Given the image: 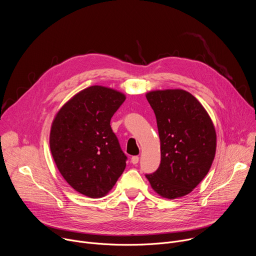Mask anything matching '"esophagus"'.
I'll return each instance as SVG.
<instances>
[{
	"label": "esophagus",
	"instance_id": "34e87169",
	"mask_svg": "<svg viewBox=\"0 0 256 256\" xmlns=\"http://www.w3.org/2000/svg\"><path fill=\"white\" fill-rule=\"evenodd\" d=\"M130 162H132V164H138V156H132V159H130Z\"/></svg>",
	"mask_w": 256,
	"mask_h": 256
}]
</instances>
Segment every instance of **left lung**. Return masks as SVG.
Listing matches in <instances>:
<instances>
[{
    "label": "left lung",
    "instance_id": "1",
    "mask_svg": "<svg viewBox=\"0 0 256 256\" xmlns=\"http://www.w3.org/2000/svg\"><path fill=\"white\" fill-rule=\"evenodd\" d=\"M157 120L161 144L159 168L146 174L152 188L165 198L190 194L208 174L216 153V130L206 109L184 90L147 95Z\"/></svg>",
    "mask_w": 256,
    "mask_h": 256
}]
</instances>
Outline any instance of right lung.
<instances>
[{"label": "right lung", "instance_id": "obj_1", "mask_svg": "<svg viewBox=\"0 0 256 256\" xmlns=\"http://www.w3.org/2000/svg\"><path fill=\"white\" fill-rule=\"evenodd\" d=\"M124 100L114 89L91 86L68 100L52 122L50 146L58 171L91 198L104 196L126 168L128 157L110 126Z\"/></svg>", "mask_w": 256, "mask_h": 256}]
</instances>
